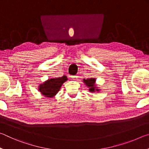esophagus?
<instances>
[{
    "instance_id": "obj_1",
    "label": "esophagus",
    "mask_w": 149,
    "mask_h": 149,
    "mask_svg": "<svg viewBox=\"0 0 149 149\" xmlns=\"http://www.w3.org/2000/svg\"><path fill=\"white\" fill-rule=\"evenodd\" d=\"M72 79H73V80L76 81V80H77L78 76H77V75H74V76H72Z\"/></svg>"
}]
</instances>
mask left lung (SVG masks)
<instances>
[{"label":"left lung","mask_w":149,"mask_h":149,"mask_svg":"<svg viewBox=\"0 0 149 149\" xmlns=\"http://www.w3.org/2000/svg\"><path fill=\"white\" fill-rule=\"evenodd\" d=\"M84 83L85 84L87 87H88V89L91 93H95V91L99 92L100 91V89L99 87H97L96 85V79L95 78H90V79H84Z\"/></svg>","instance_id":"1"}]
</instances>
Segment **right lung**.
<instances>
[{"instance_id": "obj_1", "label": "right lung", "mask_w": 149, "mask_h": 149, "mask_svg": "<svg viewBox=\"0 0 149 149\" xmlns=\"http://www.w3.org/2000/svg\"><path fill=\"white\" fill-rule=\"evenodd\" d=\"M67 80L68 77L65 75L61 77L50 78L39 85V91L44 97L52 98L57 94L62 84Z\"/></svg>"}]
</instances>
